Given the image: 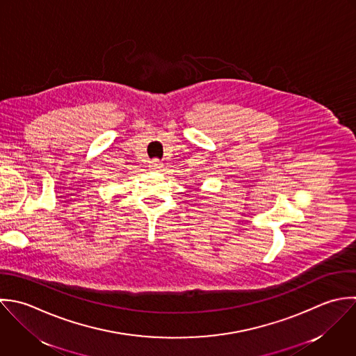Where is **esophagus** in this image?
Here are the masks:
<instances>
[{"label": "esophagus", "instance_id": "obj_1", "mask_svg": "<svg viewBox=\"0 0 356 356\" xmlns=\"http://www.w3.org/2000/svg\"><path fill=\"white\" fill-rule=\"evenodd\" d=\"M162 166H163V165H162V163H161L158 159H154V161H151V162H149V165H148L149 170H159Z\"/></svg>", "mask_w": 356, "mask_h": 356}]
</instances>
